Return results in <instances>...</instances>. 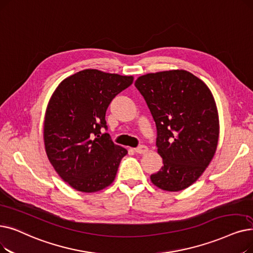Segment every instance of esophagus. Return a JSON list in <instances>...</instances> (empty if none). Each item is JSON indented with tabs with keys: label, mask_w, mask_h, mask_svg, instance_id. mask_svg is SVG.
<instances>
[{
	"label": "esophagus",
	"mask_w": 253,
	"mask_h": 253,
	"mask_svg": "<svg viewBox=\"0 0 253 253\" xmlns=\"http://www.w3.org/2000/svg\"><path fill=\"white\" fill-rule=\"evenodd\" d=\"M148 151H149L148 147H147V146H144V145L139 146V147H137V148L134 149V152H135L136 154H146Z\"/></svg>",
	"instance_id": "esophagus-1"
}]
</instances>
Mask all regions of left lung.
I'll list each match as a JSON object with an SVG mask.
<instances>
[{"label": "left lung", "mask_w": 253, "mask_h": 253, "mask_svg": "<svg viewBox=\"0 0 253 253\" xmlns=\"http://www.w3.org/2000/svg\"><path fill=\"white\" fill-rule=\"evenodd\" d=\"M134 84L156 123L157 152L163 161L150 177L152 183L170 192L188 188L209 167L218 145L219 117L212 92L183 69L141 75Z\"/></svg>", "instance_id": "left-lung-1"}]
</instances>
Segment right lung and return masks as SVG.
<instances>
[{"instance_id":"right-lung-1","label":"right lung","mask_w":253,"mask_h":253,"mask_svg":"<svg viewBox=\"0 0 253 253\" xmlns=\"http://www.w3.org/2000/svg\"><path fill=\"white\" fill-rule=\"evenodd\" d=\"M133 76L84 69L62 81L48 101L43 140L47 158L63 181L91 193L111 185L128 153L107 133L106 109Z\"/></svg>"}]
</instances>
